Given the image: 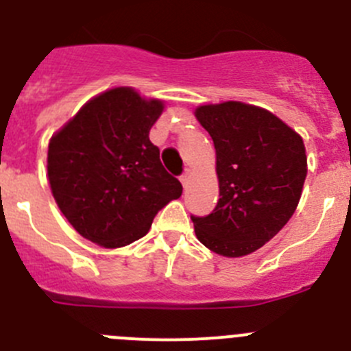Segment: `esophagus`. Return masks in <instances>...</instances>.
<instances>
[{"mask_svg":"<svg viewBox=\"0 0 351 351\" xmlns=\"http://www.w3.org/2000/svg\"><path fill=\"white\" fill-rule=\"evenodd\" d=\"M189 180H191V171H189V169H185V173L180 176V182H182L183 189H186V186H189Z\"/></svg>","mask_w":351,"mask_h":351,"instance_id":"obj_1","label":"esophagus"}]
</instances>
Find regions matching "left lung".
<instances>
[{"label":"left lung","mask_w":351,"mask_h":351,"mask_svg":"<svg viewBox=\"0 0 351 351\" xmlns=\"http://www.w3.org/2000/svg\"><path fill=\"white\" fill-rule=\"evenodd\" d=\"M216 149L220 199L192 216L195 235L228 258L254 253L289 221L306 178L303 138L270 110L223 101L195 109Z\"/></svg>","instance_id":"1"}]
</instances>
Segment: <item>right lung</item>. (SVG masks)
<instances>
[{
    "label": "right lung",
    "instance_id": "right-lung-1",
    "mask_svg": "<svg viewBox=\"0 0 351 351\" xmlns=\"http://www.w3.org/2000/svg\"><path fill=\"white\" fill-rule=\"evenodd\" d=\"M162 110V100L112 88L88 100L51 136V194L88 241L107 250L138 241L157 211L182 195V183L160 165L149 138Z\"/></svg>",
    "mask_w": 351,
    "mask_h": 351
}]
</instances>
